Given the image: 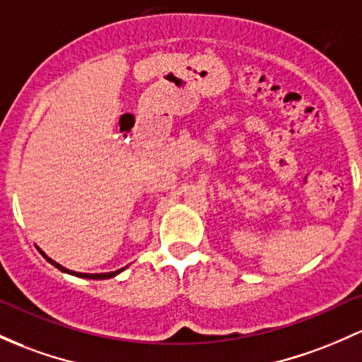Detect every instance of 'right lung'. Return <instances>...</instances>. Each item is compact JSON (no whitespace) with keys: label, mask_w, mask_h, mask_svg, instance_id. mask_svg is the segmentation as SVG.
I'll return each mask as SVG.
<instances>
[{"label":"right lung","mask_w":362,"mask_h":362,"mask_svg":"<svg viewBox=\"0 0 362 362\" xmlns=\"http://www.w3.org/2000/svg\"><path fill=\"white\" fill-rule=\"evenodd\" d=\"M37 251L42 254V257H45V259L47 261V263H51L54 266V268H58L59 272H63V273H66V275H74V276H78V278H89V280H106V278H113V276H117L118 273H122L123 269L127 268H120V269H117V272H110V273H78V272H71V269H69V268H65V266H62L59 263H57V261H53L51 259V257H47L45 252L41 251V249L37 247Z\"/></svg>","instance_id":"right-lung-1"}]
</instances>
